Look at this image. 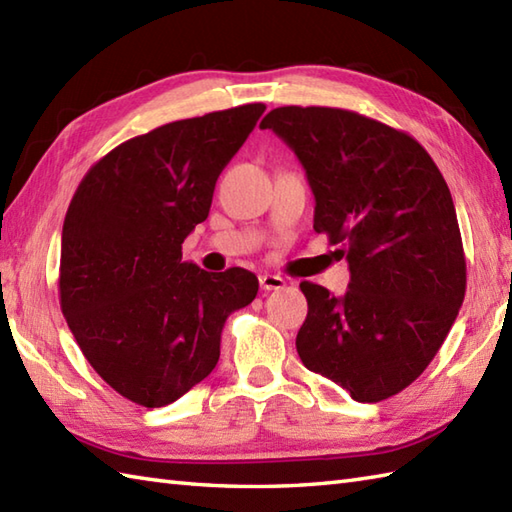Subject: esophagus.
Wrapping results in <instances>:
<instances>
[{
	"instance_id": "34e87169",
	"label": "esophagus",
	"mask_w": 512,
	"mask_h": 512,
	"mask_svg": "<svg viewBox=\"0 0 512 512\" xmlns=\"http://www.w3.org/2000/svg\"><path fill=\"white\" fill-rule=\"evenodd\" d=\"M259 286H262L264 292L281 290L286 286V279L279 277V275H259Z\"/></svg>"
}]
</instances>
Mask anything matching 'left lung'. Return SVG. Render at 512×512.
<instances>
[{"instance_id": "1", "label": "left lung", "mask_w": 512, "mask_h": 512, "mask_svg": "<svg viewBox=\"0 0 512 512\" xmlns=\"http://www.w3.org/2000/svg\"><path fill=\"white\" fill-rule=\"evenodd\" d=\"M295 151L314 193V231L350 264L343 297L301 281L297 352L358 402H380L438 354L466 292L451 191L416 138L339 107H277L259 123Z\"/></svg>"}]
</instances>
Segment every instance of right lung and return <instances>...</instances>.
Masks as SVG:
<instances>
[{"mask_svg":"<svg viewBox=\"0 0 512 512\" xmlns=\"http://www.w3.org/2000/svg\"><path fill=\"white\" fill-rule=\"evenodd\" d=\"M264 103L167 123L90 167L61 233L59 301L83 356L140 407H165L213 372L228 314L255 299L244 268L182 262L215 182Z\"/></svg>","mask_w":512,"mask_h":512,"instance_id":"obj_1","label":"right lung"}]
</instances>
